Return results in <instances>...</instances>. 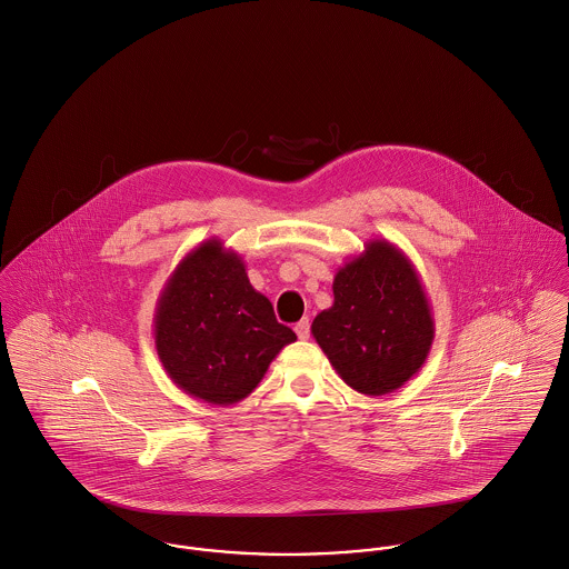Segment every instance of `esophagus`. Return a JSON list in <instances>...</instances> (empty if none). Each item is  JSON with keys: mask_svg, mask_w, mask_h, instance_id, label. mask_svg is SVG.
<instances>
[{"mask_svg": "<svg viewBox=\"0 0 569 569\" xmlns=\"http://www.w3.org/2000/svg\"><path fill=\"white\" fill-rule=\"evenodd\" d=\"M295 331H297L299 340H308V338H310V320H308V318L299 320V322L295 325Z\"/></svg>", "mask_w": 569, "mask_h": 569, "instance_id": "1", "label": "esophagus"}]
</instances>
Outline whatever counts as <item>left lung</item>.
Segmentation results:
<instances>
[{"instance_id": "obj_1", "label": "left lung", "mask_w": 569, "mask_h": 569, "mask_svg": "<svg viewBox=\"0 0 569 569\" xmlns=\"http://www.w3.org/2000/svg\"><path fill=\"white\" fill-rule=\"evenodd\" d=\"M312 336L336 373L353 390L381 397L426 365L435 318L408 254L369 240L333 277V306L312 322Z\"/></svg>"}]
</instances>
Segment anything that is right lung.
Returning <instances> with one entry per match:
<instances>
[{"instance_id": "right-lung-1", "label": "right lung", "mask_w": 569, "mask_h": 569, "mask_svg": "<svg viewBox=\"0 0 569 569\" xmlns=\"http://www.w3.org/2000/svg\"><path fill=\"white\" fill-rule=\"evenodd\" d=\"M152 327L168 378L211 406L249 397L279 351L297 340L251 286L244 259L218 238L200 242L172 270Z\"/></svg>"}]
</instances>
